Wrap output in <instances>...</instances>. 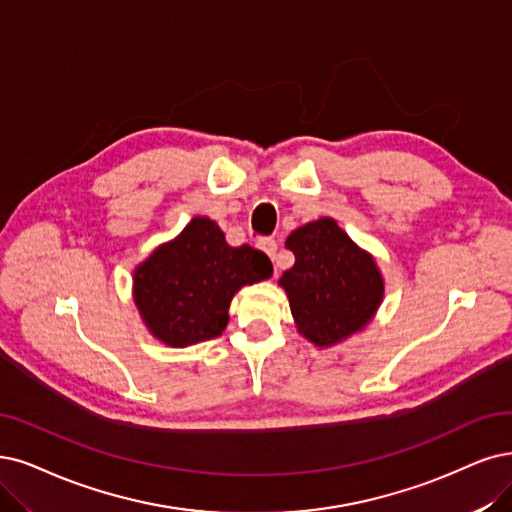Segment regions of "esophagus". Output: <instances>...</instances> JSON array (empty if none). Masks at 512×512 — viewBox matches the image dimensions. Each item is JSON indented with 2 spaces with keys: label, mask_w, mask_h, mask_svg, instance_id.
Wrapping results in <instances>:
<instances>
[{
  "label": "esophagus",
  "mask_w": 512,
  "mask_h": 512,
  "mask_svg": "<svg viewBox=\"0 0 512 512\" xmlns=\"http://www.w3.org/2000/svg\"><path fill=\"white\" fill-rule=\"evenodd\" d=\"M259 249L266 253L272 261H276V251H278V244H276V240H270V238H266V240H261L259 242Z\"/></svg>",
  "instance_id": "34e87169"
}]
</instances>
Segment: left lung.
Here are the masks:
<instances>
[{"label": "left lung", "instance_id": "1", "mask_svg": "<svg viewBox=\"0 0 512 512\" xmlns=\"http://www.w3.org/2000/svg\"><path fill=\"white\" fill-rule=\"evenodd\" d=\"M285 246L293 251L295 266L278 285L289 297L299 335L318 348H331L361 333L386 291L375 257L331 217L297 227Z\"/></svg>", "mask_w": 512, "mask_h": 512}]
</instances>
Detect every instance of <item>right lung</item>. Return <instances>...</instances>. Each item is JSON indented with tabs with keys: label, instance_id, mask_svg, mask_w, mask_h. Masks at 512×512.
<instances>
[{
	"label": "right lung",
	"instance_id": "1",
	"mask_svg": "<svg viewBox=\"0 0 512 512\" xmlns=\"http://www.w3.org/2000/svg\"><path fill=\"white\" fill-rule=\"evenodd\" d=\"M272 272L266 253L230 246L213 219L194 217L135 268L132 299L158 342L187 348L221 335L234 295Z\"/></svg>",
	"mask_w": 512,
	"mask_h": 512
}]
</instances>
